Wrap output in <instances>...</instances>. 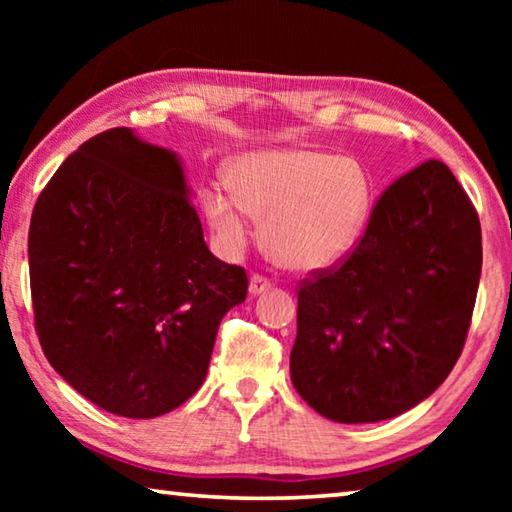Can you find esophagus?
I'll list each match as a JSON object with an SVG mask.
<instances>
[{
  "mask_svg": "<svg viewBox=\"0 0 512 512\" xmlns=\"http://www.w3.org/2000/svg\"><path fill=\"white\" fill-rule=\"evenodd\" d=\"M268 289H271V280H268V277L259 275V273H253V275H250L248 291L253 293V296H259V293H264V291H268Z\"/></svg>",
  "mask_w": 512,
  "mask_h": 512,
  "instance_id": "esophagus-1",
  "label": "esophagus"
}]
</instances>
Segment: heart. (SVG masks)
I'll use <instances>...</instances> for the list:
<instances>
[{
	"instance_id": "heart-1",
	"label": "heart",
	"mask_w": 512,
	"mask_h": 512,
	"mask_svg": "<svg viewBox=\"0 0 512 512\" xmlns=\"http://www.w3.org/2000/svg\"><path fill=\"white\" fill-rule=\"evenodd\" d=\"M232 189L203 192L205 216L230 253L264 221V241L282 266L316 271L332 266L359 239L372 210V180L357 160L314 149L248 153L230 171Z\"/></svg>"
}]
</instances>
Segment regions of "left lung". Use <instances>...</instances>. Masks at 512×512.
I'll list each match as a JSON object with an SVG mask.
<instances>
[{"label":"left lung","mask_w":512,"mask_h":512,"mask_svg":"<svg viewBox=\"0 0 512 512\" xmlns=\"http://www.w3.org/2000/svg\"><path fill=\"white\" fill-rule=\"evenodd\" d=\"M481 223L440 160L386 187L357 246L298 289L291 381L343 424L395 418L463 352L481 277Z\"/></svg>","instance_id":"obj_1"}]
</instances>
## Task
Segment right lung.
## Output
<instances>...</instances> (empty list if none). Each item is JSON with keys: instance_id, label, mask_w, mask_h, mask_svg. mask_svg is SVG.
Returning <instances> with one entry per match:
<instances>
[{"instance_id": "right-lung-1", "label": "right lung", "mask_w": 512, "mask_h": 512, "mask_svg": "<svg viewBox=\"0 0 512 512\" xmlns=\"http://www.w3.org/2000/svg\"><path fill=\"white\" fill-rule=\"evenodd\" d=\"M29 277L47 361L124 418H158L207 375L221 318L248 296L216 259L176 155L110 128L60 164L33 207Z\"/></svg>"}]
</instances>
